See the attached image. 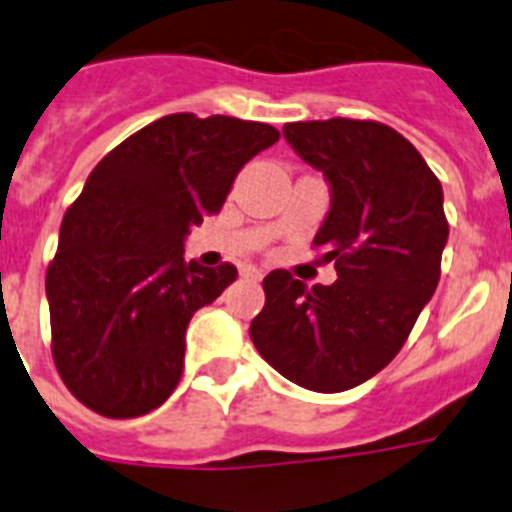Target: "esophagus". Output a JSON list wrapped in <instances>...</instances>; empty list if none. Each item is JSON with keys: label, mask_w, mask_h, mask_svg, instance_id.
Returning a JSON list of instances; mask_svg holds the SVG:
<instances>
[{"label": "esophagus", "mask_w": 512, "mask_h": 512, "mask_svg": "<svg viewBox=\"0 0 512 512\" xmlns=\"http://www.w3.org/2000/svg\"><path fill=\"white\" fill-rule=\"evenodd\" d=\"M241 277H243V279H251V282H259V279L264 277V271H261L259 266L246 264V266H241Z\"/></svg>", "instance_id": "1"}]
</instances>
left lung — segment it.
<instances>
[{"label": "left lung", "mask_w": 512, "mask_h": 512, "mask_svg": "<svg viewBox=\"0 0 512 512\" xmlns=\"http://www.w3.org/2000/svg\"><path fill=\"white\" fill-rule=\"evenodd\" d=\"M282 133L328 182L312 243L336 261L338 279L307 287L271 271L248 333L289 382L351 390L395 359L436 292L449 241L443 189L413 143L382 122L333 117L289 122Z\"/></svg>", "instance_id": "obj_1"}]
</instances>
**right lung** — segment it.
Returning a JSON list of instances; mask_svg holds the SVG:
<instances>
[{"mask_svg":"<svg viewBox=\"0 0 512 512\" xmlns=\"http://www.w3.org/2000/svg\"><path fill=\"white\" fill-rule=\"evenodd\" d=\"M277 140L264 122L179 112L94 166L45 274L53 361L94 413L138 418L174 392L189 320L238 277L233 264L184 261V241Z\"/></svg>","mask_w":512,"mask_h":512,"instance_id":"right-lung-1","label":"right lung"}]
</instances>
